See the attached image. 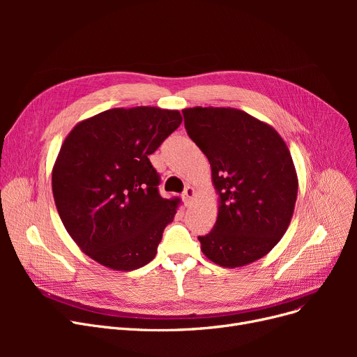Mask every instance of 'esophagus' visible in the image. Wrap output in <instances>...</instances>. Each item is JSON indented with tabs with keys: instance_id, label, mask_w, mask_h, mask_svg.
I'll use <instances>...</instances> for the list:
<instances>
[{
	"instance_id": "1",
	"label": "esophagus",
	"mask_w": 357,
	"mask_h": 357,
	"mask_svg": "<svg viewBox=\"0 0 357 357\" xmlns=\"http://www.w3.org/2000/svg\"><path fill=\"white\" fill-rule=\"evenodd\" d=\"M194 195H195V190L192 188V186H186L183 194H182V199L185 202V205H190L191 201L194 199Z\"/></svg>"
}]
</instances>
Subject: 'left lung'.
Listing matches in <instances>:
<instances>
[{"label": "left lung", "instance_id": "8db88e82", "mask_svg": "<svg viewBox=\"0 0 357 357\" xmlns=\"http://www.w3.org/2000/svg\"><path fill=\"white\" fill-rule=\"evenodd\" d=\"M188 136L207 156L218 194L213 230L198 237L215 265L240 268L266 256L291 222L298 176L278 131L248 112L224 107L182 109Z\"/></svg>", "mask_w": 357, "mask_h": 357}]
</instances>
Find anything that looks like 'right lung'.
<instances>
[{
	"label": "right lung",
	"mask_w": 357,
	"mask_h": 357,
	"mask_svg": "<svg viewBox=\"0 0 357 357\" xmlns=\"http://www.w3.org/2000/svg\"><path fill=\"white\" fill-rule=\"evenodd\" d=\"M178 109L111 108L79 121L52 169L56 208L69 236L97 264L135 271L156 256L179 198L158 192L149 156L179 127Z\"/></svg>",
	"instance_id": "1"
}]
</instances>
